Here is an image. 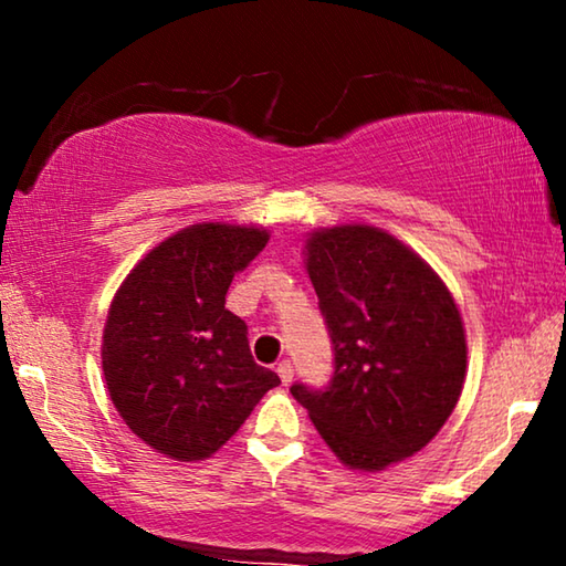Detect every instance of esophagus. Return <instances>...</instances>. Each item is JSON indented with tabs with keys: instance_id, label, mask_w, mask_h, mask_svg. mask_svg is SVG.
I'll return each mask as SVG.
<instances>
[{
	"instance_id": "1",
	"label": "esophagus",
	"mask_w": 566,
	"mask_h": 566,
	"mask_svg": "<svg viewBox=\"0 0 566 566\" xmlns=\"http://www.w3.org/2000/svg\"><path fill=\"white\" fill-rule=\"evenodd\" d=\"M277 376H281V381L289 386L293 381V363L291 360H281L277 363Z\"/></svg>"
}]
</instances>
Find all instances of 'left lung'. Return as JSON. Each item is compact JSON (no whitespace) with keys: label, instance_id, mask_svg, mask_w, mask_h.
I'll return each mask as SVG.
<instances>
[{"label":"left lung","instance_id":"left-lung-1","mask_svg":"<svg viewBox=\"0 0 566 566\" xmlns=\"http://www.w3.org/2000/svg\"><path fill=\"white\" fill-rule=\"evenodd\" d=\"M306 270L335 370L324 389L296 381L291 394L339 461L381 471L428 446L461 397L459 306L428 262L363 223L314 231Z\"/></svg>","mask_w":566,"mask_h":566}]
</instances>
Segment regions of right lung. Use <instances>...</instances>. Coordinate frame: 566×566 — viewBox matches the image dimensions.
Here are the masks:
<instances>
[{"label":"right lung","instance_id":"add662e5","mask_svg":"<svg viewBox=\"0 0 566 566\" xmlns=\"http://www.w3.org/2000/svg\"><path fill=\"white\" fill-rule=\"evenodd\" d=\"M268 231L196 223L130 270L103 335V370L123 422L175 461H203L281 384L254 363L247 324L227 308Z\"/></svg>","mask_w":566,"mask_h":566}]
</instances>
